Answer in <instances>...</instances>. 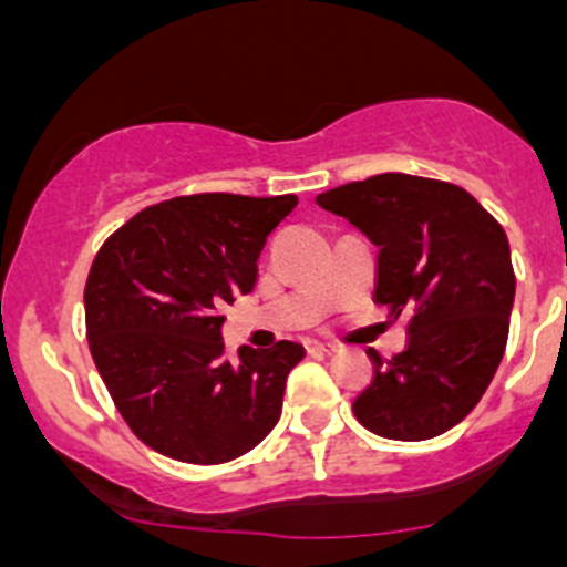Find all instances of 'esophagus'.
I'll return each instance as SVG.
<instances>
[{
	"instance_id": "1",
	"label": "esophagus",
	"mask_w": 567,
	"mask_h": 567,
	"mask_svg": "<svg viewBox=\"0 0 567 567\" xmlns=\"http://www.w3.org/2000/svg\"><path fill=\"white\" fill-rule=\"evenodd\" d=\"M305 349H308L310 355H332V352H336V347H332V343L313 341V338H308V341H305Z\"/></svg>"
}]
</instances>
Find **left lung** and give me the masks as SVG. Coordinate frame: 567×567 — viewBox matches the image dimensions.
Instances as JSON below:
<instances>
[{"mask_svg": "<svg viewBox=\"0 0 567 567\" xmlns=\"http://www.w3.org/2000/svg\"><path fill=\"white\" fill-rule=\"evenodd\" d=\"M378 251L374 301L409 319L403 352L380 358L352 411L372 433L422 442L478 405L509 338L515 268L498 220L458 184L380 173L316 195Z\"/></svg>", "mask_w": 567, "mask_h": 567, "instance_id": "8db88e82", "label": "left lung"}]
</instances>
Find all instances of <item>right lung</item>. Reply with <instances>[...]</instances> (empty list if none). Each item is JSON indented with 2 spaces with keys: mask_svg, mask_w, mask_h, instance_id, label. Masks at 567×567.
<instances>
[{
  "mask_svg": "<svg viewBox=\"0 0 567 567\" xmlns=\"http://www.w3.org/2000/svg\"><path fill=\"white\" fill-rule=\"evenodd\" d=\"M296 195H176L136 212L100 246L83 290L94 367L136 439L162 456L224 464L282 414L305 347L224 358V305L248 293L268 235Z\"/></svg>",
  "mask_w": 567,
  "mask_h": 567,
  "instance_id": "add662e5",
  "label": "right lung"
}]
</instances>
